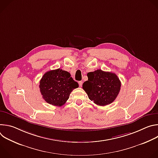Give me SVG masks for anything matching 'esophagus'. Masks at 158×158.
Segmentation results:
<instances>
[{
  "mask_svg": "<svg viewBox=\"0 0 158 158\" xmlns=\"http://www.w3.org/2000/svg\"><path fill=\"white\" fill-rule=\"evenodd\" d=\"M78 83H79V86H80V87H82V83H83V82H82V81H79V82H78Z\"/></svg>",
  "mask_w": 158,
  "mask_h": 158,
  "instance_id": "1",
  "label": "esophagus"
}]
</instances>
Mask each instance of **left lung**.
<instances>
[{
	"instance_id": "1",
	"label": "left lung",
	"mask_w": 158,
	"mask_h": 158,
	"mask_svg": "<svg viewBox=\"0 0 158 158\" xmlns=\"http://www.w3.org/2000/svg\"><path fill=\"white\" fill-rule=\"evenodd\" d=\"M87 76L88 81L83 83L82 88L90 100L104 106L116 99L121 86L116 74L98 69L87 73Z\"/></svg>"
}]
</instances>
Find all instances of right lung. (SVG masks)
<instances>
[{
  "label": "right lung",
  "mask_w": 158,
  "mask_h": 158,
  "mask_svg": "<svg viewBox=\"0 0 158 158\" xmlns=\"http://www.w3.org/2000/svg\"><path fill=\"white\" fill-rule=\"evenodd\" d=\"M78 87V83L73 80L70 73L60 69L45 73L39 85L43 99L48 103L59 107L66 102L73 90Z\"/></svg>",
  "instance_id": "1"
}]
</instances>
